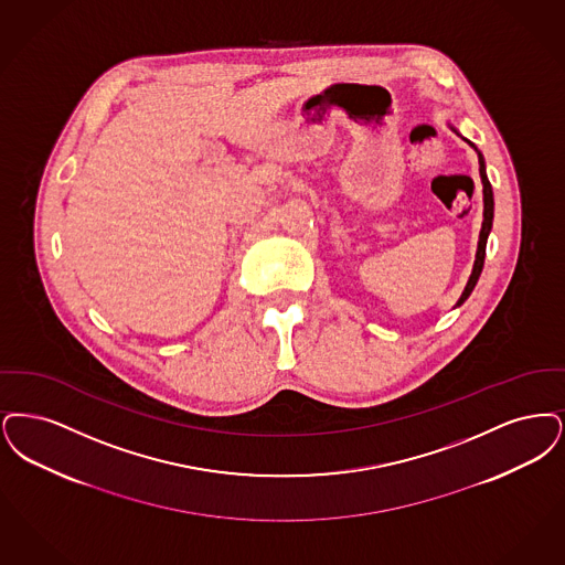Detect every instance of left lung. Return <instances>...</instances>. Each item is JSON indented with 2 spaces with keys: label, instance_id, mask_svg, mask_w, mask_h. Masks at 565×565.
Returning a JSON list of instances; mask_svg holds the SVG:
<instances>
[{
  "label": "left lung",
  "instance_id": "1",
  "mask_svg": "<svg viewBox=\"0 0 565 565\" xmlns=\"http://www.w3.org/2000/svg\"><path fill=\"white\" fill-rule=\"evenodd\" d=\"M465 141L470 143L468 139H465ZM470 148H475V146L470 143ZM475 151L479 153V174H481V183H483V225H481V232H479V245H477V257H475L472 274H470V278H468L465 291H462L460 299H458V306H462V303L467 301L468 295L472 294V289H475V285H477V280H479V276H481L483 262H486V245H488V236H490L491 232V221H493V192H491L490 179H488V174H486V160H483V156H481V151H479V149L475 148Z\"/></svg>",
  "mask_w": 565,
  "mask_h": 565
}]
</instances>
